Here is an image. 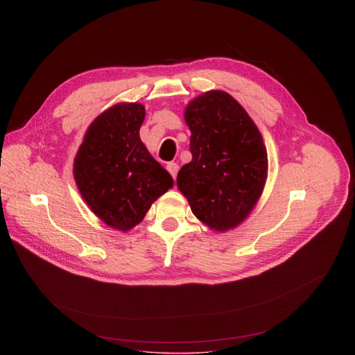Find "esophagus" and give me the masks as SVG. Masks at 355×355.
Returning a JSON list of instances; mask_svg holds the SVG:
<instances>
[{
  "mask_svg": "<svg viewBox=\"0 0 355 355\" xmlns=\"http://www.w3.org/2000/svg\"><path fill=\"white\" fill-rule=\"evenodd\" d=\"M178 170H180L178 164H175V162H168V164H166V171L170 173V175L173 177V180H174V181H175V178H177Z\"/></svg>",
  "mask_w": 355,
  "mask_h": 355,
  "instance_id": "1",
  "label": "esophagus"
}]
</instances>
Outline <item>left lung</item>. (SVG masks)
I'll list each match as a JSON object with an SVG mask.
<instances>
[{
	"label": "left lung",
	"mask_w": 355,
	"mask_h": 355,
	"mask_svg": "<svg viewBox=\"0 0 355 355\" xmlns=\"http://www.w3.org/2000/svg\"><path fill=\"white\" fill-rule=\"evenodd\" d=\"M191 162L177 177L194 216L217 232L243 221L254 207L268 174L262 135L229 93L211 90L185 109Z\"/></svg>",
	"instance_id": "obj_1"
}]
</instances>
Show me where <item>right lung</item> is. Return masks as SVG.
Here are the masks:
<instances>
[{
	"instance_id": "add662e5",
	"label": "right lung",
	"mask_w": 355,
	"mask_h": 355,
	"mask_svg": "<svg viewBox=\"0 0 355 355\" xmlns=\"http://www.w3.org/2000/svg\"><path fill=\"white\" fill-rule=\"evenodd\" d=\"M145 118L141 103H119L89 126L74 159V180L92 209L107 226L126 232L151 204L173 187V178L139 138Z\"/></svg>"
}]
</instances>
